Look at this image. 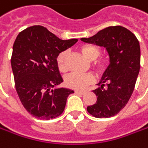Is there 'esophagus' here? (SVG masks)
Returning <instances> with one entry per match:
<instances>
[{
	"label": "esophagus",
	"instance_id": "esophagus-1",
	"mask_svg": "<svg viewBox=\"0 0 148 148\" xmlns=\"http://www.w3.org/2000/svg\"><path fill=\"white\" fill-rule=\"evenodd\" d=\"M75 92L77 93V94H81V95H84L86 93L85 91H78V90H76L75 91Z\"/></svg>",
	"mask_w": 148,
	"mask_h": 148
}]
</instances>
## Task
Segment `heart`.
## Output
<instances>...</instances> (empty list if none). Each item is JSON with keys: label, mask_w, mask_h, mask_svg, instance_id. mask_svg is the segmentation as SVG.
<instances>
[{"label": "heart", "mask_w": 148, "mask_h": 148, "mask_svg": "<svg viewBox=\"0 0 148 148\" xmlns=\"http://www.w3.org/2000/svg\"><path fill=\"white\" fill-rule=\"evenodd\" d=\"M80 51L89 61H94L93 67L99 75H103L109 67V60L105 57H100L97 59L101 54V50L97 47L90 44H85L80 47ZM66 51H61L56 59V66L58 70L61 72H66L67 70V66L66 63ZM94 82V77L92 74L86 73H77L72 72L67 75L65 78V84L67 87L75 89V90H82L85 87L92 84Z\"/></svg>", "instance_id": "b5f03b06"}]
</instances>
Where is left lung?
Returning a JSON list of instances; mask_svg holds the SVG:
<instances>
[{"mask_svg":"<svg viewBox=\"0 0 148 148\" xmlns=\"http://www.w3.org/2000/svg\"><path fill=\"white\" fill-rule=\"evenodd\" d=\"M82 41L106 47L110 56L108 70L99 87L92 91L97 97V103L87 107V112L97 118L113 116L127 105L134 91L141 66L139 41L132 32L121 26L107 27Z\"/></svg>","mask_w":148,"mask_h":148,"instance_id":"8db88e82","label":"left lung"}]
</instances>
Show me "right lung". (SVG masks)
<instances>
[{
  "mask_svg": "<svg viewBox=\"0 0 148 148\" xmlns=\"http://www.w3.org/2000/svg\"><path fill=\"white\" fill-rule=\"evenodd\" d=\"M77 41L61 40L41 26H30L18 34L11 59L15 86L23 107L35 117L49 120L59 116L68 96L74 93L53 87L63 82L56 56Z\"/></svg>",
  "mask_w": 148,
  "mask_h": 148,
  "instance_id": "add662e5",
  "label": "right lung"
}]
</instances>
